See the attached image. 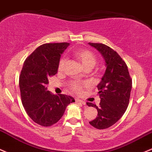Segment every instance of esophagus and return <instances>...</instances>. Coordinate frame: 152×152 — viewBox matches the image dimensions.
I'll return each instance as SVG.
<instances>
[{
    "label": "esophagus",
    "instance_id": "obj_1",
    "mask_svg": "<svg viewBox=\"0 0 152 152\" xmlns=\"http://www.w3.org/2000/svg\"><path fill=\"white\" fill-rule=\"evenodd\" d=\"M76 103H82L83 105H86L85 101H84V100H80V99L76 98Z\"/></svg>",
    "mask_w": 152,
    "mask_h": 152
}]
</instances>
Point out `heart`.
I'll return each mask as SVG.
<instances>
[{
    "label": "heart",
    "instance_id": "obj_1",
    "mask_svg": "<svg viewBox=\"0 0 152 152\" xmlns=\"http://www.w3.org/2000/svg\"><path fill=\"white\" fill-rule=\"evenodd\" d=\"M75 57L79 60L82 66L85 69H92L97 63V58L95 55L91 51L87 49H79L75 52ZM66 63V59L65 57H62L59 62L58 70L60 71H63ZM84 84L79 82V81H73L68 84V87L72 91L76 93H81L82 92Z\"/></svg>",
    "mask_w": 152,
    "mask_h": 152
}]
</instances>
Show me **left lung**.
<instances>
[{
  "label": "left lung",
  "instance_id": "8db88e82",
  "mask_svg": "<svg viewBox=\"0 0 152 152\" xmlns=\"http://www.w3.org/2000/svg\"><path fill=\"white\" fill-rule=\"evenodd\" d=\"M101 53L106 64V70L97 85L100 106L87 103L88 106L96 108L97 116L89 122L95 128L102 130L114 125L124 114L130 101L132 89L127 64L111 47L103 44L89 43Z\"/></svg>",
  "mask_w": 152,
  "mask_h": 152
}]
</instances>
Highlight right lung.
I'll return each mask as SVG.
<instances>
[{"mask_svg": "<svg viewBox=\"0 0 152 152\" xmlns=\"http://www.w3.org/2000/svg\"><path fill=\"white\" fill-rule=\"evenodd\" d=\"M68 43H49L38 47L24 62L20 84L22 103L30 119L43 127L57 123L73 97L47 90L49 77L57 73L60 56Z\"/></svg>", "mask_w": 152, "mask_h": 152, "instance_id": "1", "label": "right lung"}]
</instances>
